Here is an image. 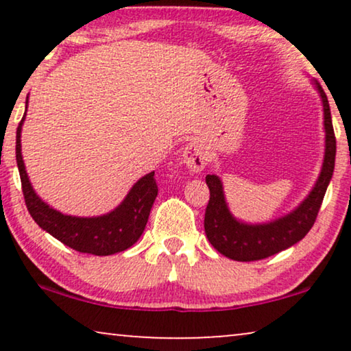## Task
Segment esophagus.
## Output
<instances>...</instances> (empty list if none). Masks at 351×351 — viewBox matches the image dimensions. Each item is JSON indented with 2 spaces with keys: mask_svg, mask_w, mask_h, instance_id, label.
<instances>
[{
  "mask_svg": "<svg viewBox=\"0 0 351 351\" xmlns=\"http://www.w3.org/2000/svg\"><path fill=\"white\" fill-rule=\"evenodd\" d=\"M184 162L191 172H201L206 166V153L203 147L196 142H190L184 148Z\"/></svg>",
  "mask_w": 351,
  "mask_h": 351,
  "instance_id": "esophagus-1",
  "label": "esophagus"
}]
</instances>
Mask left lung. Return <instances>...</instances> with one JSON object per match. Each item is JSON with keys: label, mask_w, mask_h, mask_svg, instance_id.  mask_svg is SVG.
<instances>
[{"label": "left lung", "mask_w": 351, "mask_h": 351, "mask_svg": "<svg viewBox=\"0 0 351 351\" xmlns=\"http://www.w3.org/2000/svg\"><path fill=\"white\" fill-rule=\"evenodd\" d=\"M324 112V160L319 177L308 196L282 217L268 223H244L234 219L225 201L222 180L217 176H206L210 198L204 214V232L209 243L222 256L238 262L261 261L299 243L313 227L324 193L332 179L335 162V136L330 108L324 90L316 83Z\"/></svg>", "instance_id": "8db88e82"}]
</instances>
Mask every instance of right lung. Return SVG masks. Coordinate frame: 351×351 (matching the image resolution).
Instances as JSON below:
<instances>
[{"label": "right lung", "instance_id": "right-lung-1", "mask_svg": "<svg viewBox=\"0 0 351 351\" xmlns=\"http://www.w3.org/2000/svg\"><path fill=\"white\" fill-rule=\"evenodd\" d=\"M28 104V97H27ZM25 119L23 114L17 128L16 136V160L19 174H21L23 198L27 209L33 220L43 230L52 234L65 246L78 252L94 254V256H112V254L126 251L142 237L148 222L152 206L158 195L155 172L138 179L123 203L112 213L99 215V217H75V215L62 214L46 204L35 193L28 180L25 165L22 160L21 132Z\"/></svg>", "mask_w": 351, "mask_h": 351}]
</instances>
